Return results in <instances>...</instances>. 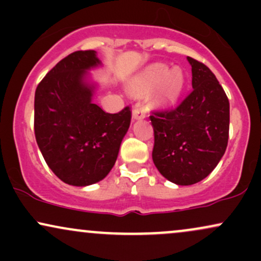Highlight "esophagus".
<instances>
[{
  "label": "esophagus",
  "instance_id": "obj_1",
  "mask_svg": "<svg viewBox=\"0 0 261 261\" xmlns=\"http://www.w3.org/2000/svg\"><path fill=\"white\" fill-rule=\"evenodd\" d=\"M146 116L145 114V109L141 107H136L134 108L133 110V118L135 119V120H140V119H143Z\"/></svg>",
  "mask_w": 261,
  "mask_h": 261
}]
</instances>
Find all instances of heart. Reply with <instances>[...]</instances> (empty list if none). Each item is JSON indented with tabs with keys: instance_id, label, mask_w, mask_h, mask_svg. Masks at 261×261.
I'll use <instances>...</instances> for the list:
<instances>
[{
	"instance_id": "b5f03b06",
	"label": "heart",
	"mask_w": 261,
	"mask_h": 261,
	"mask_svg": "<svg viewBox=\"0 0 261 261\" xmlns=\"http://www.w3.org/2000/svg\"><path fill=\"white\" fill-rule=\"evenodd\" d=\"M184 74L180 68L169 71L168 66L155 64L134 81V88L137 92H148L158 86L157 97L162 103L169 104L176 100L184 87Z\"/></svg>"
}]
</instances>
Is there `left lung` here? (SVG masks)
I'll return each instance as SVG.
<instances>
[{
    "label": "left lung",
    "instance_id": "8db88e82",
    "mask_svg": "<svg viewBox=\"0 0 261 261\" xmlns=\"http://www.w3.org/2000/svg\"><path fill=\"white\" fill-rule=\"evenodd\" d=\"M193 91L175 109L153 112L152 160L160 173L178 185L201 181L212 172L228 143L229 101L206 65L188 58Z\"/></svg>",
    "mask_w": 261,
    "mask_h": 261
}]
</instances>
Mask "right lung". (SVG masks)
<instances>
[{"label":"right lung","mask_w":261,"mask_h":261,"mask_svg":"<svg viewBox=\"0 0 261 261\" xmlns=\"http://www.w3.org/2000/svg\"><path fill=\"white\" fill-rule=\"evenodd\" d=\"M100 65L94 50L74 51L41 80L34 98V133L45 162L66 184L87 187L112 170L131 121L130 107L106 113L93 103L87 71Z\"/></svg>","instance_id":"1"}]
</instances>
